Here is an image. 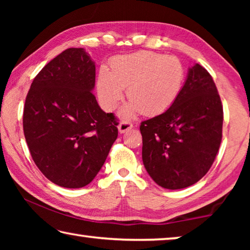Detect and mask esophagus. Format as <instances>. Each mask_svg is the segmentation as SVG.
Returning a JSON list of instances; mask_svg holds the SVG:
<instances>
[{"label": "esophagus", "mask_w": 250, "mask_h": 250, "mask_svg": "<svg viewBox=\"0 0 250 250\" xmlns=\"http://www.w3.org/2000/svg\"><path fill=\"white\" fill-rule=\"evenodd\" d=\"M132 126H133L132 124H131V122H129V121H121L119 125H118V129H119L120 133H125L128 130L132 129Z\"/></svg>", "instance_id": "obj_1"}]
</instances>
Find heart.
Returning <instances> with one entry per match:
<instances>
[{"mask_svg":"<svg viewBox=\"0 0 250 250\" xmlns=\"http://www.w3.org/2000/svg\"><path fill=\"white\" fill-rule=\"evenodd\" d=\"M184 67L176 57L154 52L121 55L111 59L110 71L101 67L97 79L98 100L105 111L115 110L124 98L130 103L121 110L124 118L142 112L156 116L175 103L184 83Z\"/></svg>","mask_w":250,"mask_h":250,"instance_id":"obj_1","label":"heart"}]
</instances>
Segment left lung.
<instances>
[{"label":"left lung","mask_w":250,"mask_h":250,"mask_svg":"<svg viewBox=\"0 0 250 250\" xmlns=\"http://www.w3.org/2000/svg\"><path fill=\"white\" fill-rule=\"evenodd\" d=\"M223 105L211 76L195 64L175 103L142 121V161L156 184L180 189L195 184L213 164L221 146Z\"/></svg>","instance_id":"1"}]
</instances>
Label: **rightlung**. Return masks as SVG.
<instances>
[{
  "label": "right lung",
  "instance_id": "obj_1",
  "mask_svg": "<svg viewBox=\"0 0 250 250\" xmlns=\"http://www.w3.org/2000/svg\"><path fill=\"white\" fill-rule=\"evenodd\" d=\"M95 82L89 54L68 48L37 74L25 100L23 129L32 158L62 188L89 184L118 137L115 116L91 92Z\"/></svg>",
  "mask_w": 250,
  "mask_h": 250
}]
</instances>
